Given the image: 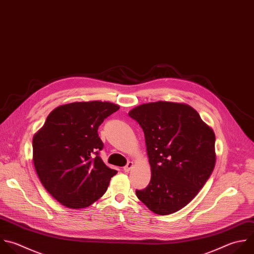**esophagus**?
Here are the masks:
<instances>
[{"instance_id":"34e87169","label":"esophagus","mask_w":254,"mask_h":254,"mask_svg":"<svg viewBox=\"0 0 254 254\" xmlns=\"http://www.w3.org/2000/svg\"><path fill=\"white\" fill-rule=\"evenodd\" d=\"M132 167H133V163H132V162H128L127 165L123 168V171L127 173V172H129V171L132 169Z\"/></svg>"}]
</instances>
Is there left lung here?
Masks as SVG:
<instances>
[{
	"instance_id": "8db88e82",
	"label": "left lung",
	"mask_w": 254,
	"mask_h": 254,
	"mask_svg": "<svg viewBox=\"0 0 254 254\" xmlns=\"http://www.w3.org/2000/svg\"><path fill=\"white\" fill-rule=\"evenodd\" d=\"M141 126L151 181L138 198L161 215L186 206L204 186L215 164V136L190 105L167 101L142 104L129 112Z\"/></svg>"
}]
</instances>
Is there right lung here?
<instances>
[{"label": "right lung", "mask_w": 254, "mask_h": 254, "mask_svg": "<svg viewBox=\"0 0 254 254\" xmlns=\"http://www.w3.org/2000/svg\"><path fill=\"white\" fill-rule=\"evenodd\" d=\"M119 106L73 102L57 107L33 139V160L45 189L70 208L89 206L106 191L116 170L99 156L98 127Z\"/></svg>", "instance_id": "obj_1"}]
</instances>
